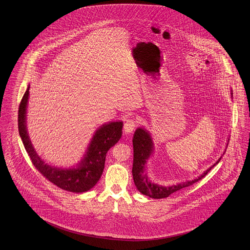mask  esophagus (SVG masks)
<instances>
[{"instance_id":"esophagus-1","label":"esophagus","mask_w":250,"mask_h":250,"mask_svg":"<svg viewBox=\"0 0 250 250\" xmlns=\"http://www.w3.org/2000/svg\"><path fill=\"white\" fill-rule=\"evenodd\" d=\"M137 125H138V121L136 119H134V118H132V117H129V118H127L126 121L125 122L124 131H125V134L132 133L133 130L137 127Z\"/></svg>"}]
</instances>
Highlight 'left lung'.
Returning <instances> with one entry per match:
<instances>
[{"label": "left lung", "instance_id": "obj_1", "mask_svg": "<svg viewBox=\"0 0 250 250\" xmlns=\"http://www.w3.org/2000/svg\"><path fill=\"white\" fill-rule=\"evenodd\" d=\"M133 148H134V160H133V168H132V174L135 186L137 187L138 190L144 195L153 198V199H163L168 197L170 194L180 190L184 188L189 187L194 183L198 182L199 180L206 176V174L212 169L213 167L217 164L221 158L217 160V162L210 167L198 179H195L190 182L182 183L177 186L172 187H160L155 184H152L148 181L146 174H143L144 166L146 164V160L149 158V156L153 152V143L151 140V137L149 133L143 128H138L133 138Z\"/></svg>", "mask_w": 250, "mask_h": 250}]
</instances>
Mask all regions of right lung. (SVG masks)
<instances>
[{
    "label": "right lung",
    "mask_w": 250,
    "mask_h": 250,
    "mask_svg": "<svg viewBox=\"0 0 250 250\" xmlns=\"http://www.w3.org/2000/svg\"><path fill=\"white\" fill-rule=\"evenodd\" d=\"M29 96V87L25 92L19 107V132L26 152L36 169L49 182L63 190L82 193L93 188L101 177L107 151L118 143L122 136V122L104 125L95 132L86 155L78 168L60 169L48 166L37 155L29 140L26 130V107Z\"/></svg>",
    "instance_id": "1"
}]
</instances>
